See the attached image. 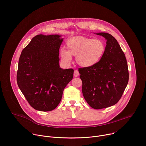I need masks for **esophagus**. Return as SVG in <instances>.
Masks as SVG:
<instances>
[{
  "mask_svg": "<svg viewBox=\"0 0 146 146\" xmlns=\"http://www.w3.org/2000/svg\"><path fill=\"white\" fill-rule=\"evenodd\" d=\"M79 76V72H78V71L77 70H74V77H77V76Z\"/></svg>",
  "mask_w": 146,
  "mask_h": 146,
  "instance_id": "1",
  "label": "esophagus"
}]
</instances>
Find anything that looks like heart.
I'll return each instance as SVG.
<instances>
[{
	"label": "heart",
	"mask_w": 146,
	"mask_h": 146,
	"mask_svg": "<svg viewBox=\"0 0 146 146\" xmlns=\"http://www.w3.org/2000/svg\"><path fill=\"white\" fill-rule=\"evenodd\" d=\"M67 49L61 48L60 58L64 63L69 64L72 55L76 56L77 63L80 66H92L102 59L105 54L106 44L100 38L78 36L69 39L66 43Z\"/></svg>",
	"instance_id": "obj_1"
}]
</instances>
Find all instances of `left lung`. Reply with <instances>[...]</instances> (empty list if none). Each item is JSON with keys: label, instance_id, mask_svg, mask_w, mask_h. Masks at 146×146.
<instances>
[{"label": "left lung", "instance_id": "obj_1", "mask_svg": "<svg viewBox=\"0 0 146 146\" xmlns=\"http://www.w3.org/2000/svg\"><path fill=\"white\" fill-rule=\"evenodd\" d=\"M98 35L107 40L105 54L95 65L78 69L82 92L88 105L95 109L109 108L121 99L129 80L128 64L117 40L108 33Z\"/></svg>", "mask_w": 146, "mask_h": 146}]
</instances>
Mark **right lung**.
I'll return each instance as SVG.
<instances>
[{"instance_id":"obj_1","label":"right lung","mask_w":146,"mask_h":146,"mask_svg":"<svg viewBox=\"0 0 146 146\" xmlns=\"http://www.w3.org/2000/svg\"><path fill=\"white\" fill-rule=\"evenodd\" d=\"M58 35L35 36L22 51L17 73L18 87L35 110L49 111L60 103L74 70L62 69L59 50L63 38Z\"/></svg>"}]
</instances>
